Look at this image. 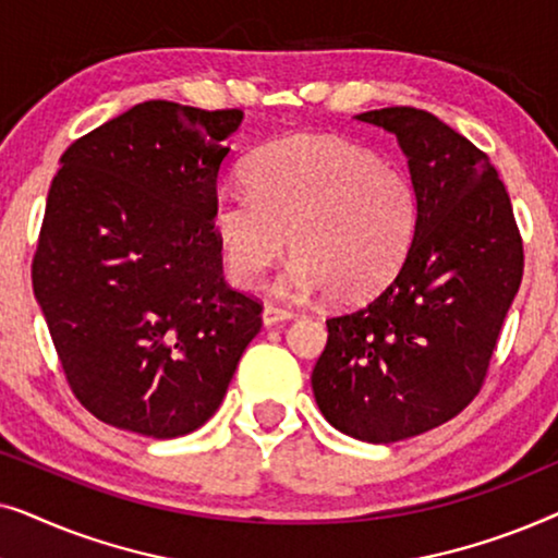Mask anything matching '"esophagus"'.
I'll return each instance as SVG.
<instances>
[{"label":"esophagus","mask_w":558,"mask_h":558,"mask_svg":"<svg viewBox=\"0 0 558 558\" xmlns=\"http://www.w3.org/2000/svg\"><path fill=\"white\" fill-rule=\"evenodd\" d=\"M292 317H294V312L281 310V307H274V304H266L264 312H262V319H264L266 327L279 325V323H287V319H292Z\"/></svg>","instance_id":"esophagus-1"}]
</instances>
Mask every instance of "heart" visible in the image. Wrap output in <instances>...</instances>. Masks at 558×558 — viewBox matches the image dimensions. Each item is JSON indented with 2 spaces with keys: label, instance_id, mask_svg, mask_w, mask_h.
<instances>
[{
  "label": "heart",
  "instance_id": "obj_1",
  "mask_svg": "<svg viewBox=\"0 0 558 558\" xmlns=\"http://www.w3.org/2000/svg\"><path fill=\"white\" fill-rule=\"evenodd\" d=\"M248 187L218 190L210 226L235 287L254 289L292 251L279 281L289 296L327 289L363 302L407 262L418 205L399 167L335 136H287L243 167Z\"/></svg>",
  "mask_w": 558,
  "mask_h": 558
}]
</instances>
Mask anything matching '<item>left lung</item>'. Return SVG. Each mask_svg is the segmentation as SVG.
Returning a JSON list of instances; mask_svg holds the SVG:
<instances>
[{
    "instance_id": "1",
    "label": "left lung",
    "mask_w": 558,
    "mask_h": 558,
    "mask_svg": "<svg viewBox=\"0 0 558 558\" xmlns=\"http://www.w3.org/2000/svg\"><path fill=\"white\" fill-rule=\"evenodd\" d=\"M409 159L416 233L396 277L327 319L312 391L335 429L391 445L449 422L475 399L523 277L508 190L485 151L434 113H357Z\"/></svg>"
}]
</instances>
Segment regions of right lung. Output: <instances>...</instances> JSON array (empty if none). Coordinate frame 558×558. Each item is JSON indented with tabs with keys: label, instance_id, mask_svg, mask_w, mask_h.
Instances as JSON below:
<instances>
[{
	"label": "right lung",
	"instance_id": "right-lung-1",
	"mask_svg": "<svg viewBox=\"0 0 558 558\" xmlns=\"http://www.w3.org/2000/svg\"><path fill=\"white\" fill-rule=\"evenodd\" d=\"M243 111L144 101L60 157L33 289L75 399L144 437L195 432L262 330L210 226Z\"/></svg>",
	"mask_w": 558,
	"mask_h": 558
}]
</instances>
